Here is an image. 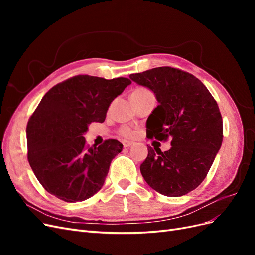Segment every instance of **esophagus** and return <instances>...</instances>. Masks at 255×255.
Listing matches in <instances>:
<instances>
[{
	"label": "esophagus",
	"mask_w": 255,
	"mask_h": 255,
	"mask_svg": "<svg viewBox=\"0 0 255 255\" xmlns=\"http://www.w3.org/2000/svg\"><path fill=\"white\" fill-rule=\"evenodd\" d=\"M122 143H123V146H125V148H128V146H130V145L133 144L132 141H123Z\"/></svg>",
	"instance_id": "esophagus-1"
}]
</instances>
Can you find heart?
<instances>
[{
  "instance_id": "1",
  "label": "heart",
  "mask_w": 255,
  "mask_h": 255,
  "mask_svg": "<svg viewBox=\"0 0 255 255\" xmlns=\"http://www.w3.org/2000/svg\"><path fill=\"white\" fill-rule=\"evenodd\" d=\"M146 92H150V91L144 88H138L133 91L132 95H143V94H146ZM119 135L123 138H133L135 136V132L128 127H122L119 129Z\"/></svg>"
}]
</instances>
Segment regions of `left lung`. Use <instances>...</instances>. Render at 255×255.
I'll return each mask as SVG.
<instances>
[{
  "label": "left lung",
  "instance_id": "1",
  "mask_svg": "<svg viewBox=\"0 0 255 255\" xmlns=\"http://www.w3.org/2000/svg\"><path fill=\"white\" fill-rule=\"evenodd\" d=\"M129 79L151 89L158 101L146 120V137L172 139L165 152L149 146L140 165L143 179L164 196L186 195L205 179L221 146L218 104L201 81L180 69L153 68Z\"/></svg>",
  "mask_w": 255,
  "mask_h": 255
}]
</instances>
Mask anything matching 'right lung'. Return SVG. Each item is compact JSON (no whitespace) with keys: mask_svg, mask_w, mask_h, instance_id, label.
I'll return each mask as SVG.
<instances>
[{"mask_svg":"<svg viewBox=\"0 0 255 255\" xmlns=\"http://www.w3.org/2000/svg\"><path fill=\"white\" fill-rule=\"evenodd\" d=\"M130 82L76 75L52 87L26 127L27 159L37 180L66 202L84 201L102 188L122 143L105 140L87 146L84 134L91 122H103L113 100Z\"/></svg>","mask_w":255,"mask_h":255,"instance_id":"right-lung-1","label":"right lung"}]
</instances>
